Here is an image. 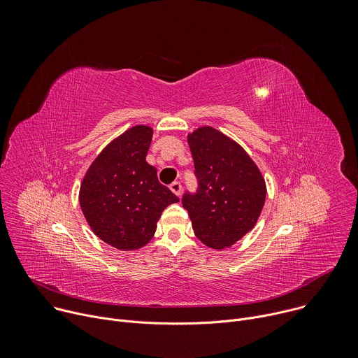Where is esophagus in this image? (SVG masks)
<instances>
[{
	"mask_svg": "<svg viewBox=\"0 0 358 358\" xmlns=\"http://www.w3.org/2000/svg\"><path fill=\"white\" fill-rule=\"evenodd\" d=\"M170 189L176 194V195H180L181 191H182V185L180 181H174L171 185H170Z\"/></svg>",
	"mask_w": 358,
	"mask_h": 358,
	"instance_id": "obj_1",
	"label": "esophagus"
}]
</instances>
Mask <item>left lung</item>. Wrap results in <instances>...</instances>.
I'll return each mask as SVG.
<instances>
[{
	"mask_svg": "<svg viewBox=\"0 0 358 358\" xmlns=\"http://www.w3.org/2000/svg\"><path fill=\"white\" fill-rule=\"evenodd\" d=\"M198 187L185 191L195 236L210 248L234 245L257 224L266 198L265 180L246 151L213 127L188 134Z\"/></svg>",
	"mask_w": 358,
	"mask_h": 358,
	"instance_id": "1",
	"label": "left lung"
}]
</instances>
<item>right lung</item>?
I'll return each mask as SVG.
<instances>
[{
    "label": "right lung",
    "instance_id": "add662e5",
    "mask_svg": "<svg viewBox=\"0 0 358 358\" xmlns=\"http://www.w3.org/2000/svg\"><path fill=\"white\" fill-rule=\"evenodd\" d=\"M151 138L147 126L129 129L96 157L80 185V208L92 231L120 250L148 243L162 213L180 201L145 162Z\"/></svg>",
    "mask_w": 358,
    "mask_h": 358
}]
</instances>
